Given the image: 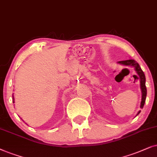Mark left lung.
<instances>
[{
    "mask_svg": "<svg viewBox=\"0 0 157 157\" xmlns=\"http://www.w3.org/2000/svg\"><path fill=\"white\" fill-rule=\"evenodd\" d=\"M118 64H123L125 66H131L134 67V70L136 72L137 75H139V80H140V87H141V105H140V108H143L144 103L146 101V98H147V87H146V77L143 71H142L141 67L139 66V64L135 61L134 59H128V60H124V61H120L118 62ZM141 112V110H139L137 113L136 116H138Z\"/></svg>",
    "mask_w": 157,
    "mask_h": 157,
    "instance_id": "1",
    "label": "left lung"
}]
</instances>
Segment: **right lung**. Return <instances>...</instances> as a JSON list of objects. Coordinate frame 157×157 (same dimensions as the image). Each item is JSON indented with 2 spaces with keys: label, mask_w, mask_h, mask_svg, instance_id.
<instances>
[{
  "label": "right lung",
  "mask_w": 157,
  "mask_h": 157,
  "mask_svg": "<svg viewBox=\"0 0 157 157\" xmlns=\"http://www.w3.org/2000/svg\"><path fill=\"white\" fill-rule=\"evenodd\" d=\"M12 97H13V103H15V101H14V96H13V95H12Z\"/></svg>",
  "instance_id": "add662e5"
}]
</instances>
